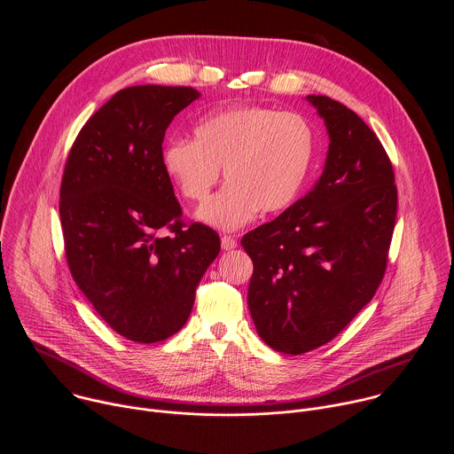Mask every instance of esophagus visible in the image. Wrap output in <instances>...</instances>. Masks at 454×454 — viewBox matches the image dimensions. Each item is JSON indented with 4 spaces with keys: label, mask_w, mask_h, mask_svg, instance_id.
Returning a JSON list of instances; mask_svg holds the SVG:
<instances>
[{
    "label": "esophagus",
    "mask_w": 454,
    "mask_h": 454,
    "mask_svg": "<svg viewBox=\"0 0 454 454\" xmlns=\"http://www.w3.org/2000/svg\"><path fill=\"white\" fill-rule=\"evenodd\" d=\"M221 246H223L224 251L235 249V247H237V239H233L231 235H223V237H221Z\"/></svg>",
    "instance_id": "obj_1"
}]
</instances>
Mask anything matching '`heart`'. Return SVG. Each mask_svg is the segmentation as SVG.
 <instances>
[{
	"mask_svg": "<svg viewBox=\"0 0 454 454\" xmlns=\"http://www.w3.org/2000/svg\"><path fill=\"white\" fill-rule=\"evenodd\" d=\"M314 153V129L303 116L244 106L203 118L193 127V140H167L161 168L179 196L192 203L208 196L223 168L226 184L198 210V219L219 230H237L261 210L280 214L293 207Z\"/></svg>",
	"mask_w": 454,
	"mask_h": 454,
	"instance_id": "b5f03b06",
	"label": "heart"
}]
</instances>
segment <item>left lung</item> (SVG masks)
<instances>
[{
    "instance_id": "8db88e82",
    "label": "left lung",
    "mask_w": 454,
    "mask_h": 454,
    "mask_svg": "<svg viewBox=\"0 0 454 454\" xmlns=\"http://www.w3.org/2000/svg\"><path fill=\"white\" fill-rule=\"evenodd\" d=\"M329 133L317 183L240 240L253 261L247 305L258 336L300 356L334 340L382 282L395 215L390 158L347 106L309 95Z\"/></svg>"
}]
</instances>
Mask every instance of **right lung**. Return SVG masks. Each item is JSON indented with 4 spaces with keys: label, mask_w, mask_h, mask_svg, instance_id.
I'll return each instance as SVG.
<instances>
[{
    "label": "right lung",
    "mask_w": 454,
    "mask_h": 454,
    "mask_svg": "<svg viewBox=\"0 0 454 454\" xmlns=\"http://www.w3.org/2000/svg\"><path fill=\"white\" fill-rule=\"evenodd\" d=\"M200 95L120 90L84 123L64 167L59 214L72 277L107 325L137 343L181 331L221 249L212 228L183 223L161 168L167 127Z\"/></svg>",
    "instance_id": "right-lung-1"
}]
</instances>
